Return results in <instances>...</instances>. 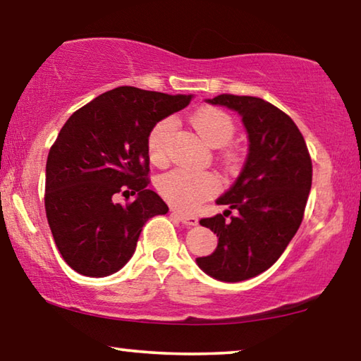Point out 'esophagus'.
Masks as SVG:
<instances>
[{
	"label": "esophagus",
	"instance_id": "esophagus-1",
	"mask_svg": "<svg viewBox=\"0 0 361 361\" xmlns=\"http://www.w3.org/2000/svg\"><path fill=\"white\" fill-rule=\"evenodd\" d=\"M172 215H176L179 218V221L185 226H197L198 224V218L192 216V215H185V213H179V212H172Z\"/></svg>",
	"mask_w": 361,
	"mask_h": 361
}]
</instances>
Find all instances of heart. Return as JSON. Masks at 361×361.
<instances>
[{
    "label": "heart",
    "mask_w": 361,
    "mask_h": 361,
    "mask_svg": "<svg viewBox=\"0 0 361 361\" xmlns=\"http://www.w3.org/2000/svg\"><path fill=\"white\" fill-rule=\"evenodd\" d=\"M192 127L200 138L213 148H219L231 142L234 135V122L226 112L216 107H203L193 114ZM174 133V120L164 118L151 128L148 135V156L156 166L168 161V146ZM215 174L207 171L174 169L161 176L158 190L166 202L184 212H193L218 190Z\"/></svg>",
    "instance_id": "heart-1"
}]
</instances>
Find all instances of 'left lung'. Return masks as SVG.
<instances>
[{
  "label": "left lung",
  "instance_id": "obj_1",
  "mask_svg": "<svg viewBox=\"0 0 361 361\" xmlns=\"http://www.w3.org/2000/svg\"><path fill=\"white\" fill-rule=\"evenodd\" d=\"M241 116L249 151L241 174L218 198L223 215L200 219L218 238L197 265L219 281H243L274 265L300 228L311 190L312 164L305 138L285 112L252 96L205 99ZM231 209L237 216L224 219Z\"/></svg>",
  "mask_w": 361,
  "mask_h": 361
}]
</instances>
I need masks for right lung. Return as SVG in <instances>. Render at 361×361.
I'll use <instances>...</instances> for the list:
<instances>
[{"mask_svg":"<svg viewBox=\"0 0 361 361\" xmlns=\"http://www.w3.org/2000/svg\"><path fill=\"white\" fill-rule=\"evenodd\" d=\"M120 86L66 120L45 168V212L61 257L78 274L107 276L132 259L145 223L169 212L148 189L151 128L192 101ZM117 192L135 195L127 206Z\"/></svg>","mask_w":361,"mask_h":361,"instance_id":"obj_1","label":"right lung"}]
</instances>
